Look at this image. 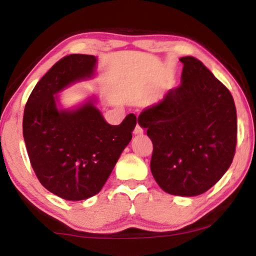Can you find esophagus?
<instances>
[{"label":"esophagus","mask_w":256,"mask_h":256,"mask_svg":"<svg viewBox=\"0 0 256 256\" xmlns=\"http://www.w3.org/2000/svg\"><path fill=\"white\" fill-rule=\"evenodd\" d=\"M133 134H134V136H144V130H142L141 126H138V125H136V128H134V131H133Z\"/></svg>","instance_id":"34e87169"}]
</instances>
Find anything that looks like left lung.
<instances>
[{
	"instance_id": "left-lung-1",
	"label": "left lung",
	"mask_w": 256,
	"mask_h": 256,
	"mask_svg": "<svg viewBox=\"0 0 256 256\" xmlns=\"http://www.w3.org/2000/svg\"><path fill=\"white\" fill-rule=\"evenodd\" d=\"M180 86L146 107L138 125L154 144L150 170L164 192L196 196L232 162L237 115L232 94L203 63L184 56Z\"/></svg>"
}]
</instances>
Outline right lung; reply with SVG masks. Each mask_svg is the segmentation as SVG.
<instances>
[{"label":"right lung","instance_id":"obj_1","mask_svg":"<svg viewBox=\"0 0 256 256\" xmlns=\"http://www.w3.org/2000/svg\"><path fill=\"white\" fill-rule=\"evenodd\" d=\"M96 71V56H66L38 81L24 107V138L34 174L46 190L68 201L100 192L136 125V115L108 124L96 94L62 106L58 94L94 79Z\"/></svg>","mask_w":256,"mask_h":256}]
</instances>
